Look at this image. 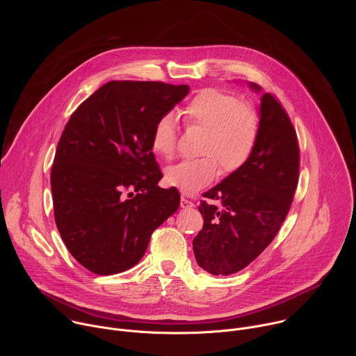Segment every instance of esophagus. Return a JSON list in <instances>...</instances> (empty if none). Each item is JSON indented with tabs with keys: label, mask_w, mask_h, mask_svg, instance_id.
Returning <instances> with one entry per match:
<instances>
[{
	"label": "esophagus",
	"mask_w": 356,
	"mask_h": 356,
	"mask_svg": "<svg viewBox=\"0 0 356 356\" xmlns=\"http://www.w3.org/2000/svg\"><path fill=\"white\" fill-rule=\"evenodd\" d=\"M180 207H181V209H191V207H194V202L190 201V200H187L186 197H181V200H180Z\"/></svg>",
	"instance_id": "1"
}]
</instances>
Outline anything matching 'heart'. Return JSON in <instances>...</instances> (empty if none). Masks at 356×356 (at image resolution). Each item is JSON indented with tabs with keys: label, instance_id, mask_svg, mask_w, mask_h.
<instances>
[{
	"label": "heart",
	"instance_id": "obj_1",
	"mask_svg": "<svg viewBox=\"0 0 356 356\" xmlns=\"http://www.w3.org/2000/svg\"><path fill=\"white\" fill-rule=\"evenodd\" d=\"M187 125L204 128L200 142L201 158L186 159L165 172L168 186L183 194H193L209 186L218 168L225 175L241 169L257 147L261 132V115L255 107L221 88L197 91L181 108ZM177 142L176 124L170 114L161 117L150 134V147L156 155L169 159Z\"/></svg>",
	"mask_w": 356,
	"mask_h": 356
}]
</instances>
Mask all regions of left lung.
<instances>
[{
	"mask_svg": "<svg viewBox=\"0 0 356 356\" xmlns=\"http://www.w3.org/2000/svg\"><path fill=\"white\" fill-rule=\"evenodd\" d=\"M257 91L261 87L249 84ZM300 147L286 110L270 92L261 97V132L248 162L202 197V229L193 241L200 268L232 275L257 259L286 220L298 183Z\"/></svg>",
	"mask_w": 356,
	"mask_h": 356,
	"instance_id": "1",
	"label": "left lung"
}]
</instances>
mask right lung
Wrapping results in <instances>:
<instances>
[{"instance_id":"right-lung-1","label":"right lung","mask_w":356,"mask_h":356,"mask_svg":"<svg viewBox=\"0 0 356 356\" xmlns=\"http://www.w3.org/2000/svg\"><path fill=\"white\" fill-rule=\"evenodd\" d=\"M187 84L113 80L72 114L50 172L54 211L72 257L95 275L135 266L154 231L180 204L150 147L156 121L188 94Z\"/></svg>"}]
</instances>
